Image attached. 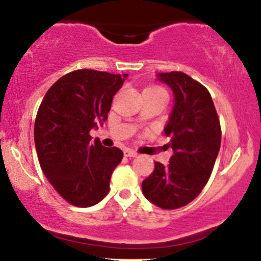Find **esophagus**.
I'll use <instances>...</instances> for the list:
<instances>
[{"label":"esophagus","mask_w":261,"mask_h":261,"mask_svg":"<svg viewBox=\"0 0 261 261\" xmlns=\"http://www.w3.org/2000/svg\"><path fill=\"white\" fill-rule=\"evenodd\" d=\"M124 155H125V157H136L137 152L134 151V149L125 148V149H124Z\"/></svg>","instance_id":"esophagus-1"}]
</instances>
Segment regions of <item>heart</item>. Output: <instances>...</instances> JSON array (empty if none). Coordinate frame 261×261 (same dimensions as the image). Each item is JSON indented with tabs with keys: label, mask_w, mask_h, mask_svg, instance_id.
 Instances as JSON below:
<instances>
[{
	"label": "heart",
	"mask_w": 261,
	"mask_h": 261,
	"mask_svg": "<svg viewBox=\"0 0 261 261\" xmlns=\"http://www.w3.org/2000/svg\"><path fill=\"white\" fill-rule=\"evenodd\" d=\"M145 91H147V92H157V93H163V94H167L166 91H164V89L162 88V87H158V86L147 87V88H146Z\"/></svg>",
	"instance_id": "1"
}]
</instances>
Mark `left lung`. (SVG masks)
<instances>
[{
	"label": "left lung",
	"instance_id": "1",
	"mask_svg": "<svg viewBox=\"0 0 261 261\" xmlns=\"http://www.w3.org/2000/svg\"><path fill=\"white\" fill-rule=\"evenodd\" d=\"M174 93V108L164 134L173 149L168 166L154 162L153 172L142 181L146 199L164 210L188 205L210 179L221 146V125L211 94L188 74L158 73Z\"/></svg>",
	"mask_w": 261,
	"mask_h": 261
}]
</instances>
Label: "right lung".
Listing matches in <instances>:
<instances>
[{
  "mask_svg": "<svg viewBox=\"0 0 261 261\" xmlns=\"http://www.w3.org/2000/svg\"><path fill=\"white\" fill-rule=\"evenodd\" d=\"M127 74L76 70L50 87L38 109L35 148L45 176L71 205L89 207L109 193L110 176L122 160L118 147L93 142L89 131L106 121Z\"/></svg>",
  "mask_w": 261,
  "mask_h": 261,
  "instance_id": "add662e5",
  "label": "right lung"
}]
</instances>
